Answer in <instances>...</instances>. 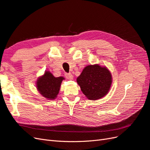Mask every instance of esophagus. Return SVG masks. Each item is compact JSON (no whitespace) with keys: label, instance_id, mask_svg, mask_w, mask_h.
Masks as SVG:
<instances>
[{"label":"esophagus","instance_id":"34e87169","mask_svg":"<svg viewBox=\"0 0 150 150\" xmlns=\"http://www.w3.org/2000/svg\"><path fill=\"white\" fill-rule=\"evenodd\" d=\"M65 77L67 79H69V80L73 79V75H72L71 73H66Z\"/></svg>","mask_w":150,"mask_h":150}]
</instances>
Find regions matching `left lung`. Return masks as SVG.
Here are the masks:
<instances>
[{"label": "left lung", "instance_id": "left-lung-1", "mask_svg": "<svg viewBox=\"0 0 150 150\" xmlns=\"http://www.w3.org/2000/svg\"><path fill=\"white\" fill-rule=\"evenodd\" d=\"M83 93L91 100L100 99L108 93L112 83L110 72L98 64L86 66L77 78Z\"/></svg>", "mask_w": 150, "mask_h": 150}]
</instances>
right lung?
I'll return each mask as SVG.
<instances>
[{
	"label": "right lung",
	"instance_id": "add662e5",
	"mask_svg": "<svg viewBox=\"0 0 150 150\" xmlns=\"http://www.w3.org/2000/svg\"><path fill=\"white\" fill-rule=\"evenodd\" d=\"M63 79V77L55 78L51 72L46 71L44 74L38 79L36 86L42 96L48 99H54L59 91Z\"/></svg>",
	"mask_w": 150,
	"mask_h": 150
}]
</instances>
